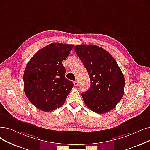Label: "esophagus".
Returning <instances> with one entry per match:
<instances>
[{
    "mask_svg": "<svg viewBox=\"0 0 150 150\" xmlns=\"http://www.w3.org/2000/svg\"><path fill=\"white\" fill-rule=\"evenodd\" d=\"M74 85H75V86H78V81H76V80H75V81H74Z\"/></svg>",
    "mask_w": 150,
    "mask_h": 150,
    "instance_id": "34e87169",
    "label": "esophagus"
}]
</instances>
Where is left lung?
I'll return each instance as SVG.
<instances>
[{"mask_svg": "<svg viewBox=\"0 0 150 150\" xmlns=\"http://www.w3.org/2000/svg\"><path fill=\"white\" fill-rule=\"evenodd\" d=\"M74 49L91 80L89 89L81 93L84 103L97 113L111 111L121 100L125 89L118 63L107 51L94 45H79Z\"/></svg>", "mask_w": 150, "mask_h": 150, "instance_id": "obj_1", "label": "left lung"}]
</instances>
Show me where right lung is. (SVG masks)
<instances>
[{"label": "right lung", "instance_id": "obj_1", "mask_svg": "<svg viewBox=\"0 0 150 150\" xmlns=\"http://www.w3.org/2000/svg\"><path fill=\"white\" fill-rule=\"evenodd\" d=\"M74 45L51 43L38 51L25 67L24 89L38 109L51 112L62 105L74 84L65 77L62 64Z\"/></svg>", "mask_w": 150, "mask_h": 150}]
</instances>
